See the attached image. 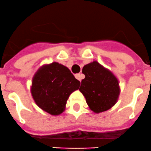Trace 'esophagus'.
<instances>
[{"mask_svg":"<svg viewBox=\"0 0 151 151\" xmlns=\"http://www.w3.org/2000/svg\"><path fill=\"white\" fill-rule=\"evenodd\" d=\"M75 77L78 80V81H82V79H83V74H75Z\"/></svg>","mask_w":151,"mask_h":151,"instance_id":"1","label":"esophagus"}]
</instances>
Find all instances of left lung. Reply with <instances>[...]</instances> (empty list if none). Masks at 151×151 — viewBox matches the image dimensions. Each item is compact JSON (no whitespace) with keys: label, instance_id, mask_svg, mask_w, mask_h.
I'll list each match as a JSON object with an SVG mask.
<instances>
[{"label":"left lung","instance_id":"8db88e82","mask_svg":"<svg viewBox=\"0 0 151 151\" xmlns=\"http://www.w3.org/2000/svg\"><path fill=\"white\" fill-rule=\"evenodd\" d=\"M85 78L79 90L83 95L89 109L96 114L111 109L117 102L120 87L117 77L97 61L83 66Z\"/></svg>","mask_w":151,"mask_h":151}]
</instances>
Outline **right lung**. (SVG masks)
<instances>
[{
	"label": "right lung",
	"mask_w": 151,
	"mask_h": 151,
	"mask_svg": "<svg viewBox=\"0 0 151 151\" xmlns=\"http://www.w3.org/2000/svg\"><path fill=\"white\" fill-rule=\"evenodd\" d=\"M81 82L66 66L56 62L44 64L34 75L31 93L36 104L43 111L58 116L65 110L70 95Z\"/></svg>",
	"instance_id": "1"
}]
</instances>
